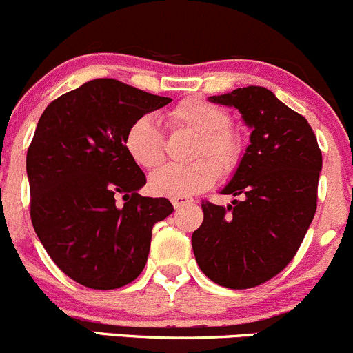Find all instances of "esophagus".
<instances>
[{
	"label": "esophagus",
	"instance_id": "1",
	"mask_svg": "<svg viewBox=\"0 0 353 353\" xmlns=\"http://www.w3.org/2000/svg\"><path fill=\"white\" fill-rule=\"evenodd\" d=\"M192 203L190 197H171V204L174 206V210H180V208L187 206V204Z\"/></svg>",
	"mask_w": 353,
	"mask_h": 353
}]
</instances>
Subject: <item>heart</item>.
<instances>
[{"mask_svg":"<svg viewBox=\"0 0 353 353\" xmlns=\"http://www.w3.org/2000/svg\"><path fill=\"white\" fill-rule=\"evenodd\" d=\"M173 130H187L197 135L190 152V164L166 166L149 179L150 192L164 197H189L204 192L218 176L229 179L241 168L246 142L232 126L229 110L201 97L185 99L168 112ZM124 149L143 170H156L166 159V145L152 117H139L124 135Z\"/></svg>","mask_w":353,"mask_h":353,"instance_id":"b5f03b06","label":"heart"}]
</instances>
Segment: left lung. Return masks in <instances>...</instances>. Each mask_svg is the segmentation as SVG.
Instances as JSON below:
<instances>
[{"mask_svg": "<svg viewBox=\"0 0 353 353\" xmlns=\"http://www.w3.org/2000/svg\"><path fill=\"white\" fill-rule=\"evenodd\" d=\"M210 102L239 109L253 132L243 164L221 190L237 199L227 208L203 201L192 250L213 283L248 290L283 272L303 243L317 210L322 152L308 121L263 86Z\"/></svg>", "mask_w": 353, "mask_h": 353, "instance_id": "left-lung-1", "label": "left lung"}]
</instances>
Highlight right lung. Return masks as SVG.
I'll list each match as a JSON object with an SVG mask.
<instances>
[{"label":"right lung","mask_w":353,"mask_h":353,"mask_svg":"<svg viewBox=\"0 0 353 353\" xmlns=\"http://www.w3.org/2000/svg\"><path fill=\"white\" fill-rule=\"evenodd\" d=\"M170 102L102 78L63 93L39 117L26 159L32 227L57 267L83 286L135 281L152 227L173 213L166 197L140 196L145 174L124 149L130 124Z\"/></svg>","instance_id":"1"}]
</instances>
